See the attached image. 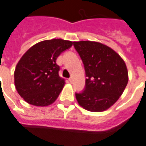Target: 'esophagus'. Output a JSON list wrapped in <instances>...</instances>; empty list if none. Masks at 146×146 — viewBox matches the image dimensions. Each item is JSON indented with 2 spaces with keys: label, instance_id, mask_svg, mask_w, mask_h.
Wrapping results in <instances>:
<instances>
[{
  "label": "esophagus",
  "instance_id": "obj_1",
  "mask_svg": "<svg viewBox=\"0 0 146 146\" xmlns=\"http://www.w3.org/2000/svg\"><path fill=\"white\" fill-rule=\"evenodd\" d=\"M69 80V81H70V83H71V84L73 83V78H72V77H70V78H69V80Z\"/></svg>",
  "mask_w": 146,
  "mask_h": 146
}]
</instances>
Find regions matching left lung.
<instances>
[{
	"label": "left lung",
	"mask_w": 146,
	"mask_h": 146,
	"mask_svg": "<svg viewBox=\"0 0 146 146\" xmlns=\"http://www.w3.org/2000/svg\"><path fill=\"white\" fill-rule=\"evenodd\" d=\"M84 66V90L76 93L79 104L90 111H104L122 94L128 81L125 62L112 48L91 41L74 42Z\"/></svg>",
	"instance_id": "left-lung-1"
}]
</instances>
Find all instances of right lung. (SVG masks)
<instances>
[{
	"label": "right lung",
	"instance_id": "1",
	"mask_svg": "<svg viewBox=\"0 0 146 146\" xmlns=\"http://www.w3.org/2000/svg\"><path fill=\"white\" fill-rule=\"evenodd\" d=\"M73 46L71 41L54 38L35 44L24 54L16 66L15 84L27 103L48 106L56 100L65 81L59 76L56 59Z\"/></svg>",
	"mask_w": 146,
	"mask_h": 146
}]
</instances>
